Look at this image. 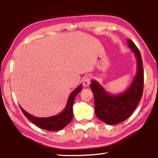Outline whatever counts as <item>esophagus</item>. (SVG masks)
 <instances>
[{"mask_svg": "<svg viewBox=\"0 0 158 158\" xmlns=\"http://www.w3.org/2000/svg\"><path fill=\"white\" fill-rule=\"evenodd\" d=\"M90 84V77H85L83 79V85L84 87L89 86Z\"/></svg>", "mask_w": 158, "mask_h": 158, "instance_id": "1", "label": "esophagus"}]
</instances>
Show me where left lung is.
Masks as SVG:
<instances>
[{
    "label": "left lung",
    "mask_w": 158,
    "mask_h": 158,
    "mask_svg": "<svg viewBox=\"0 0 158 158\" xmlns=\"http://www.w3.org/2000/svg\"><path fill=\"white\" fill-rule=\"evenodd\" d=\"M128 46L137 60V71L128 89L118 95H111L95 80L90 89L94 95L95 112L99 119L109 125L125 121L135 110L142 97L143 89V69L139 50L134 42L127 40Z\"/></svg>",
    "instance_id": "left-lung-1"
}]
</instances>
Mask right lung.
<instances>
[{
  "label": "right lung",
  "instance_id": "right-lung-1",
  "mask_svg": "<svg viewBox=\"0 0 158 158\" xmlns=\"http://www.w3.org/2000/svg\"><path fill=\"white\" fill-rule=\"evenodd\" d=\"M82 89V85L80 84L77 89L70 93L67 102V105L64 110L60 114L56 115L54 116L47 118H38L32 116L28 112L23 110L21 107L23 114L28 120L34 123L37 127L43 130L49 131H58L62 130L63 128L67 126L71 122L73 118V106L74 98L76 95L81 91Z\"/></svg>",
  "mask_w": 158,
  "mask_h": 158
}]
</instances>
